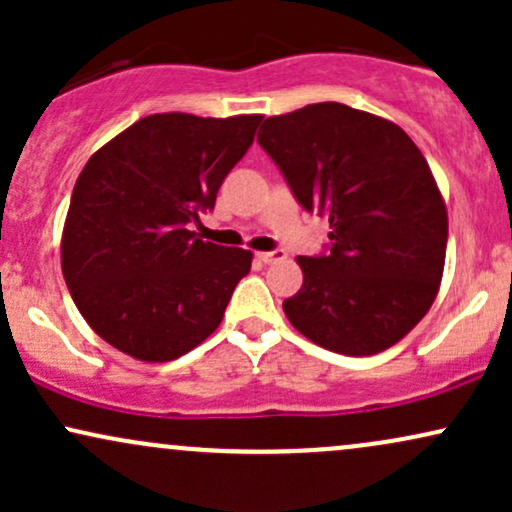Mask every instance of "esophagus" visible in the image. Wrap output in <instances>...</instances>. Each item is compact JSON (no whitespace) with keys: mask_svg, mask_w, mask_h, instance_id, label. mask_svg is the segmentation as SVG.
I'll list each match as a JSON object with an SVG mask.
<instances>
[{"mask_svg":"<svg viewBox=\"0 0 512 512\" xmlns=\"http://www.w3.org/2000/svg\"><path fill=\"white\" fill-rule=\"evenodd\" d=\"M257 260L264 262V264H276V262H284V260H286V252H284V250L257 252Z\"/></svg>","mask_w":512,"mask_h":512,"instance_id":"34e87169","label":"esophagus"}]
</instances>
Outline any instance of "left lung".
Segmentation results:
<instances>
[{"instance_id": "8db88e82", "label": "left lung", "mask_w": 512, "mask_h": 512, "mask_svg": "<svg viewBox=\"0 0 512 512\" xmlns=\"http://www.w3.org/2000/svg\"><path fill=\"white\" fill-rule=\"evenodd\" d=\"M257 142L301 207L330 216V252L298 257L289 322L334 354L390 349L436 301L448 248V209L419 146L344 103L267 117Z\"/></svg>"}]
</instances>
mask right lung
<instances>
[{
  "instance_id": "add662e5",
  "label": "right lung",
  "mask_w": 512,
  "mask_h": 512,
  "mask_svg": "<svg viewBox=\"0 0 512 512\" xmlns=\"http://www.w3.org/2000/svg\"><path fill=\"white\" fill-rule=\"evenodd\" d=\"M260 122L158 113L88 158L64 221L62 274L88 327L117 351L166 363L221 325L252 252L187 223L214 209Z\"/></svg>"
}]
</instances>
